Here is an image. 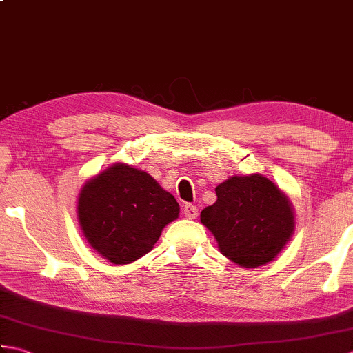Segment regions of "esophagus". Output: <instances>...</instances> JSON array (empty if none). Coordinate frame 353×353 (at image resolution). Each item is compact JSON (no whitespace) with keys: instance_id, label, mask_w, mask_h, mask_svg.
I'll return each instance as SVG.
<instances>
[{"instance_id":"34e87169","label":"esophagus","mask_w":353,"mask_h":353,"mask_svg":"<svg viewBox=\"0 0 353 353\" xmlns=\"http://www.w3.org/2000/svg\"><path fill=\"white\" fill-rule=\"evenodd\" d=\"M183 214H185V216L186 219H191V220H194V219H197V215H199V209L194 206V205H185L183 206Z\"/></svg>"}]
</instances>
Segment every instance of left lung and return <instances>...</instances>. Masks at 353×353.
<instances>
[{
	"label": "left lung",
	"mask_w": 353,
	"mask_h": 353,
	"mask_svg": "<svg viewBox=\"0 0 353 353\" xmlns=\"http://www.w3.org/2000/svg\"><path fill=\"white\" fill-rule=\"evenodd\" d=\"M216 201L200 220L212 232L220 252L241 267L273 261L294 230L288 199L259 174L235 176L215 188Z\"/></svg>",
	"instance_id": "left-lung-1"
}]
</instances>
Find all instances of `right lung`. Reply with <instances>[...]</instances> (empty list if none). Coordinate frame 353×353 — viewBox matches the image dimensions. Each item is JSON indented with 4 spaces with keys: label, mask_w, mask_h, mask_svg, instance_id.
Instances as JSON below:
<instances>
[{
    "label": "right lung",
    "mask_w": 353,
    "mask_h": 353,
    "mask_svg": "<svg viewBox=\"0 0 353 353\" xmlns=\"http://www.w3.org/2000/svg\"><path fill=\"white\" fill-rule=\"evenodd\" d=\"M179 203L145 171L115 163L80 191L79 221L94 249L114 264H130L153 249Z\"/></svg>",
    "instance_id": "add662e5"
}]
</instances>
